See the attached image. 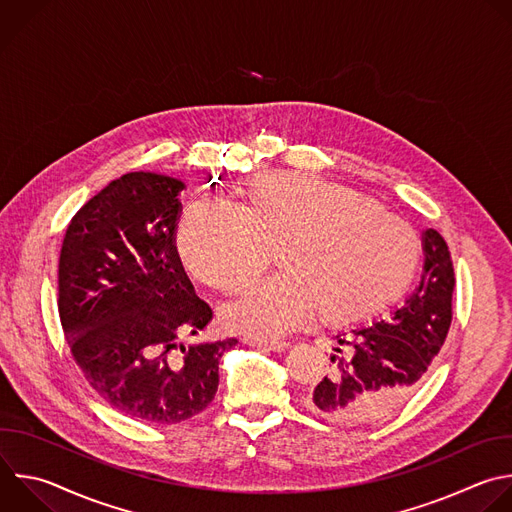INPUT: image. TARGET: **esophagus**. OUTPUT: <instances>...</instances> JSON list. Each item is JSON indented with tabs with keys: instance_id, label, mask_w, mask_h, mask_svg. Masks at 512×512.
Returning a JSON list of instances; mask_svg holds the SVG:
<instances>
[{
	"instance_id": "34e87169",
	"label": "esophagus",
	"mask_w": 512,
	"mask_h": 512,
	"mask_svg": "<svg viewBox=\"0 0 512 512\" xmlns=\"http://www.w3.org/2000/svg\"><path fill=\"white\" fill-rule=\"evenodd\" d=\"M247 344L253 348H259V350H271V352L289 350V342H283V339H273V342H257V339H251V342H247Z\"/></svg>"
}]
</instances>
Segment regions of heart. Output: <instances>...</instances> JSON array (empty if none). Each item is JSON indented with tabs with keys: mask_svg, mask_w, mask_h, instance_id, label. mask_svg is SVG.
Masks as SVG:
<instances>
[{
	"mask_svg": "<svg viewBox=\"0 0 512 512\" xmlns=\"http://www.w3.org/2000/svg\"><path fill=\"white\" fill-rule=\"evenodd\" d=\"M179 253L189 273L221 293H239L269 263L281 273L225 311L229 327L281 335L317 313L348 325L394 303L412 285L422 243L372 197L315 175L275 170L247 181L239 205L193 203L181 217Z\"/></svg>",
	"mask_w": 512,
	"mask_h": 512,
	"instance_id": "obj_1",
	"label": "heart"
}]
</instances>
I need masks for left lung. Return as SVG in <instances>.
<instances>
[{"label": "left lung", "mask_w": 512, "mask_h": 512, "mask_svg": "<svg viewBox=\"0 0 512 512\" xmlns=\"http://www.w3.org/2000/svg\"><path fill=\"white\" fill-rule=\"evenodd\" d=\"M424 273L388 321L335 335L331 372L305 396L331 422L358 426L396 412L424 382L452 321L454 267L444 237L422 233Z\"/></svg>", "instance_id": "1"}]
</instances>
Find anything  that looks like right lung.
Masks as SVG:
<instances>
[{"instance_id":"add662e5","label":"right lung","mask_w":512,"mask_h":512,"mask_svg":"<svg viewBox=\"0 0 512 512\" xmlns=\"http://www.w3.org/2000/svg\"><path fill=\"white\" fill-rule=\"evenodd\" d=\"M183 191L156 173L112 181L70 221L58 265L60 319L84 378L122 414L154 424L203 412L237 344L193 342L213 311L177 251Z\"/></svg>"}]
</instances>
